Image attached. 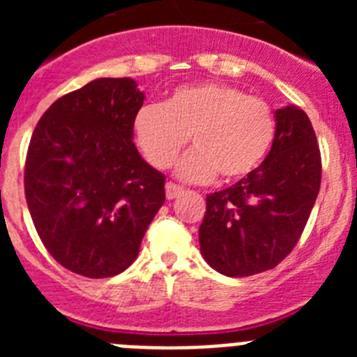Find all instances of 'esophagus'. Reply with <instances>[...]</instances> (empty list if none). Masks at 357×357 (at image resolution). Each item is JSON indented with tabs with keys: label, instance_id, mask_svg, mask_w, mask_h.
Masks as SVG:
<instances>
[{
	"label": "esophagus",
	"instance_id": "34e87169",
	"mask_svg": "<svg viewBox=\"0 0 357 357\" xmlns=\"http://www.w3.org/2000/svg\"><path fill=\"white\" fill-rule=\"evenodd\" d=\"M182 191H184V189H182L181 185H176L175 182H168V184H166V198H168V200L176 198L178 195L182 193Z\"/></svg>",
	"mask_w": 357,
	"mask_h": 357
}]
</instances>
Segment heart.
Instances as JSON below:
<instances>
[{"label": "heart", "instance_id": "1", "mask_svg": "<svg viewBox=\"0 0 357 357\" xmlns=\"http://www.w3.org/2000/svg\"><path fill=\"white\" fill-rule=\"evenodd\" d=\"M195 148L176 162V175L204 182L247 176L266 157L275 137V116L263 98L216 82L181 85L164 103H144L132 119V137L144 159L168 168L188 143Z\"/></svg>", "mask_w": 357, "mask_h": 357}]
</instances>
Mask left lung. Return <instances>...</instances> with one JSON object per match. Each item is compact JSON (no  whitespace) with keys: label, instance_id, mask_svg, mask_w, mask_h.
I'll use <instances>...</instances> for the list:
<instances>
[{"label":"left lung","instance_id":"8db88e82","mask_svg":"<svg viewBox=\"0 0 357 357\" xmlns=\"http://www.w3.org/2000/svg\"><path fill=\"white\" fill-rule=\"evenodd\" d=\"M275 119V139L259 168L207 195L200 250L227 277L255 275L286 259L320 191V148L307 114L286 107Z\"/></svg>","mask_w":357,"mask_h":357}]
</instances>
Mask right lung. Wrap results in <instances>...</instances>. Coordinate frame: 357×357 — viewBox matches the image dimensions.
Returning <instances> with one entry per match:
<instances>
[{
    "instance_id": "obj_1",
    "label": "right lung",
    "mask_w": 357,
    "mask_h": 357,
    "mask_svg": "<svg viewBox=\"0 0 357 357\" xmlns=\"http://www.w3.org/2000/svg\"><path fill=\"white\" fill-rule=\"evenodd\" d=\"M132 78H98L52 103L31 134L24 195L53 259L89 279L127 270L164 204L166 176L141 159Z\"/></svg>"
}]
</instances>
